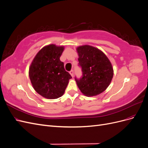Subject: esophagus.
I'll return each instance as SVG.
<instances>
[{
	"label": "esophagus",
	"mask_w": 148,
	"mask_h": 148,
	"mask_svg": "<svg viewBox=\"0 0 148 148\" xmlns=\"http://www.w3.org/2000/svg\"><path fill=\"white\" fill-rule=\"evenodd\" d=\"M70 74L71 75V77H73V74H74V71H73V70H71L70 71Z\"/></svg>",
	"instance_id": "1"
}]
</instances>
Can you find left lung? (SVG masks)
<instances>
[{"label":"left lung","mask_w":148,"mask_h":148,"mask_svg":"<svg viewBox=\"0 0 148 148\" xmlns=\"http://www.w3.org/2000/svg\"><path fill=\"white\" fill-rule=\"evenodd\" d=\"M77 51L83 71L82 78L75 77L78 88L88 97L99 95L109 86L113 78L112 64L104 52L93 46H79Z\"/></svg>","instance_id":"obj_1"}]
</instances>
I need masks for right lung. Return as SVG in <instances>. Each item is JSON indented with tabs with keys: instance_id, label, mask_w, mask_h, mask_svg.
Masks as SVG:
<instances>
[{
	"instance_id": "right-lung-1",
	"label": "right lung",
	"mask_w": 148,
	"mask_h": 148,
	"mask_svg": "<svg viewBox=\"0 0 148 148\" xmlns=\"http://www.w3.org/2000/svg\"><path fill=\"white\" fill-rule=\"evenodd\" d=\"M64 46L49 44L40 50L31 62L29 77L34 90L47 99L61 97L71 78L60 57Z\"/></svg>"
}]
</instances>
